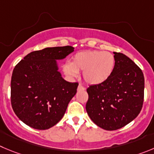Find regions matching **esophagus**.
<instances>
[{"label": "esophagus", "instance_id": "esophagus-1", "mask_svg": "<svg viewBox=\"0 0 154 154\" xmlns=\"http://www.w3.org/2000/svg\"><path fill=\"white\" fill-rule=\"evenodd\" d=\"M85 90V88H84V87H82L81 85H79L78 87H77V90Z\"/></svg>", "mask_w": 154, "mask_h": 154}]
</instances>
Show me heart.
Instances as JSON below:
<instances>
[{"mask_svg": "<svg viewBox=\"0 0 154 154\" xmlns=\"http://www.w3.org/2000/svg\"><path fill=\"white\" fill-rule=\"evenodd\" d=\"M116 64L112 53L101 51H84L77 52L70 60V64L63 69L67 75L76 77L83 71V78L90 85H99L111 77Z\"/></svg>", "mask_w": 154, "mask_h": 154, "instance_id": "obj_1", "label": "heart"}]
</instances>
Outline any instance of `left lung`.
Here are the masks:
<instances>
[{"label": "left lung", "mask_w": 154, "mask_h": 154, "mask_svg": "<svg viewBox=\"0 0 154 154\" xmlns=\"http://www.w3.org/2000/svg\"><path fill=\"white\" fill-rule=\"evenodd\" d=\"M114 54L116 64L111 77L87 90V114L95 124L107 131L124 127L138 116L144 92V77L140 67L125 54Z\"/></svg>", "instance_id": "left-lung-1"}]
</instances>
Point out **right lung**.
Returning <instances> with one entry per match:
<instances>
[{
	"label": "right lung",
	"instance_id": "right-lung-1",
	"mask_svg": "<svg viewBox=\"0 0 154 154\" xmlns=\"http://www.w3.org/2000/svg\"><path fill=\"white\" fill-rule=\"evenodd\" d=\"M74 49L67 45L32 51L14 67L11 105L17 117L29 127L48 129L64 116L78 84L63 78L57 61L64 59Z\"/></svg>",
	"mask_w": 154,
	"mask_h": 154
}]
</instances>
